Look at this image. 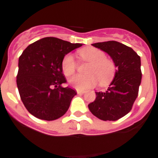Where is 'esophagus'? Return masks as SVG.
<instances>
[{
  "label": "esophagus",
  "instance_id": "obj_1",
  "mask_svg": "<svg viewBox=\"0 0 158 158\" xmlns=\"http://www.w3.org/2000/svg\"><path fill=\"white\" fill-rule=\"evenodd\" d=\"M85 93V91H83V90H77V94H83Z\"/></svg>",
  "mask_w": 158,
  "mask_h": 158
}]
</instances>
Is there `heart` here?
I'll list each match as a JSON object with an SVG mask.
<instances>
[{"label":"heart","instance_id":"1","mask_svg":"<svg viewBox=\"0 0 158 158\" xmlns=\"http://www.w3.org/2000/svg\"><path fill=\"white\" fill-rule=\"evenodd\" d=\"M82 60L90 63L86 69L88 74H78L69 79V84L78 90H86L96 86L98 83L105 86L110 84L116 73V65L112 60L106 57L100 49L86 48L79 51ZM76 61L73 55L67 54L61 61L62 71L64 75L70 76L76 70Z\"/></svg>","mask_w":158,"mask_h":158}]
</instances>
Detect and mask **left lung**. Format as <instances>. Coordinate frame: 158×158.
Segmentation results:
<instances>
[{
  "mask_svg": "<svg viewBox=\"0 0 158 158\" xmlns=\"http://www.w3.org/2000/svg\"><path fill=\"white\" fill-rule=\"evenodd\" d=\"M92 45L107 53L116 65V73L105 92H95L96 99L89 110L100 120H117L132 109L141 84L140 56L130 47L115 41Z\"/></svg>",
  "mask_w": 158,
  "mask_h": 158,
  "instance_id": "obj_1",
  "label": "left lung"
}]
</instances>
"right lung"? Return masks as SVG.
Here are the masks:
<instances>
[{
	"instance_id": "obj_1",
	"label": "right lung",
	"mask_w": 158,
	"mask_h": 158,
	"mask_svg": "<svg viewBox=\"0 0 158 158\" xmlns=\"http://www.w3.org/2000/svg\"><path fill=\"white\" fill-rule=\"evenodd\" d=\"M81 43H70L48 37L27 47L19 58L17 87L28 112L44 120H54L65 114L76 91L63 88L66 79L61 61Z\"/></svg>"
}]
</instances>
